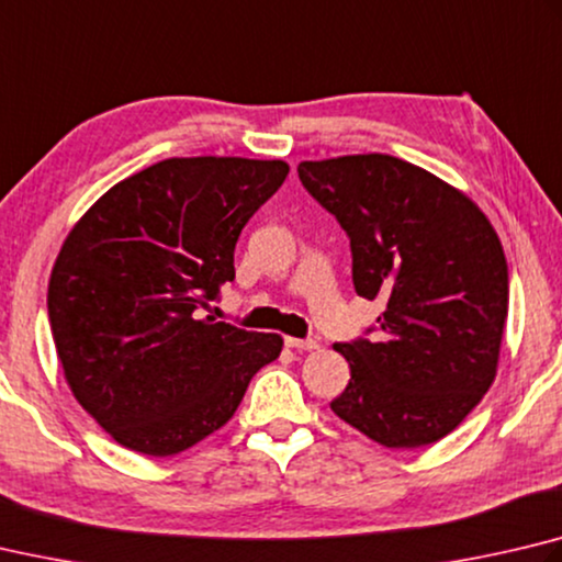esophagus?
Listing matches in <instances>:
<instances>
[{
	"instance_id": "obj_1",
	"label": "esophagus",
	"mask_w": 562,
	"mask_h": 562,
	"mask_svg": "<svg viewBox=\"0 0 562 562\" xmlns=\"http://www.w3.org/2000/svg\"><path fill=\"white\" fill-rule=\"evenodd\" d=\"M284 344H288L290 349H297V351L319 349V341H316V339H294V336H288V339H284Z\"/></svg>"
}]
</instances>
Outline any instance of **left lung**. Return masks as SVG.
<instances>
[{
	"label": "left lung",
	"instance_id": "1",
	"mask_svg": "<svg viewBox=\"0 0 562 562\" xmlns=\"http://www.w3.org/2000/svg\"><path fill=\"white\" fill-rule=\"evenodd\" d=\"M297 171L351 240L356 292L385 300L373 339L334 344L351 381L331 411L395 450L442 440L496 375L508 265L494 226L462 191L391 155Z\"/></svg>",
	"mask_w": 562,
	"mask_h": 562
}]
</instances>
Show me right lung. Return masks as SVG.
Segmentation results:
<instances>
[{
    "label": "right lung",
    "instance_id": "right-lung-1",
    "mask_svg": "<svg viewBox=\"0 0 562 562\" xmlns=\"http://www.w3.org/2000/svg\"><path fill=\"white\" fill-rule=\"evenodd\" d=\"M288 175L280 159H165L115 183L68 233L48 280L56 353L76 401L127 450H189L280 356V334L201 310L236 280L240 231Z\"/></svg>",
    "mask_w": 562,
    "mask_h": 562
}]
</instances>
